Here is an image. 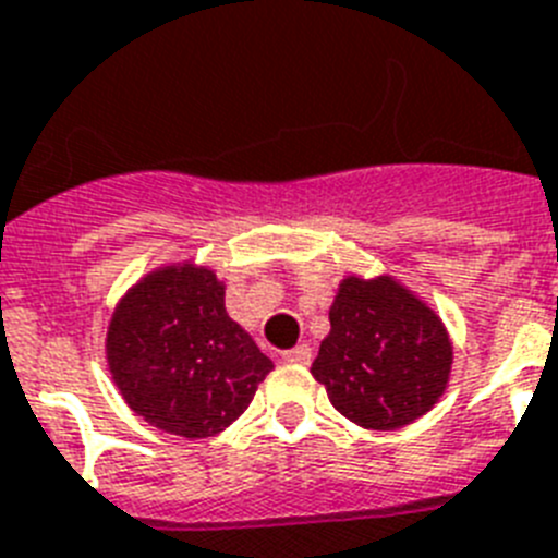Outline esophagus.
<instances>
[{
	"label": "esophagus",
	"mask_w": 558,
	"mask_h": 558,
	"mask_svg": "<svg viewBox=\"0 0 558 558\" xmlns=\"http://www.w3.org/2000/svg\"><path fill=\"white\" fill-rule=\"evenodd\" d=\"M283 360L287 363H298V366H308L312 363V349L308 345H294V349L283 351Z\"/></svg>",
	"instance_id": "esophagus-1"
}]
</instances>
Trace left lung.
Listing matches in <instances>:
<instances>
[{
    "mask_svg": "<svg viewBox=\"0 0 558 558\" xmlns=\"http://www.w3.org/2000/svg\"><path fill=\"white\" fill-rule=\"evenodd\" d=\"M329 320L312 374L351 423L402 428L446 391L453 360L446 326L397 280L345 278Z\"/></svg>",
    "mask_w": 558,
    "mask_h": 558,
    "instance_id": "left-lung-1",
    "label": "left lung"
}]
</instances>
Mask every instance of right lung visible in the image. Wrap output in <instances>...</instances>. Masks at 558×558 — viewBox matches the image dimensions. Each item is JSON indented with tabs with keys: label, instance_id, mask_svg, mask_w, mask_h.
<instances>
[{
	"label": "right lung",
	"instance_id": "1",
	"mask_svg": "<svg viewBox=\"0 0 558 558\" xmlns=\"http://www.w3.org/2000/svg\"><path fill=\"white\" fill-rule=\"evenodd\" d=\"M121 397L175 437H215L250 409L271 360L223 308L204 266H163L135 283L107 331Z\"/></svg>",
	"mask_w": 558,
	"mask_h": 558
}]
</instances>
